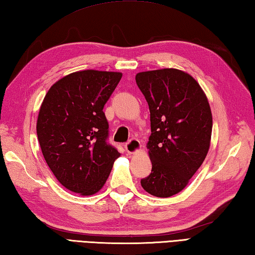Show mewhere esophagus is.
<instances>
[{"label": "esophagus", "instance_id": "1", "mask_svg": "<svg viewBox=\"0 0 255 255\" xmlns=\"http://www.w3.org/2000/svg\"><path fill=\"white\" fill-rule=\"evenodd\" d=\"M125 148H126V150L128 153H136L141 149V144L140 141L138 140V139H130L126 144H125Z\"/></svg>", "mask_w": 255, "mask_h": 255}]
</instances>
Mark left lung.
I'll return each instance as SVG.
<instances>
[{
  "label": "left lung",
  "instance_id": "left-lung-1",
  "mask_svg": "<svg viewBox=\"0 0 255 255\" xmlns=\"http://www.w3.org/2000/svg\"><path fill=\"white\" fill-rule=\"evenodd\" d=\"M150 111L147 149L151 173L141 187L151 196L169 198L183 190L210 148L212 114L206 94L191 75L162 68L136 75Z\"/></svg>",
  "mask_w": 255,
  "mask_h": 255
}]
</instances>
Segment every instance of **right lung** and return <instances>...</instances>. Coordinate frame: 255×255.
Instances as JSON below:
<instances>
[{
    "label": "right lung",
    "instance_id": "1",
    "mask_svg": "<svg viewBox=\"0 0 255 255\" xmlns=\"http://www.w3.org/2000/svg\"><path fill=\"white\" fill-rule=\"evenodd\" d=\"M122 76L95 69L72 73L48 89L39 108L36 132L45 161L59 183L75 193H97L121 156L107 143L103 108Z\"/></svg>",
    "mask_w": 255,
    "mask_h": 255
}]
</instances>
